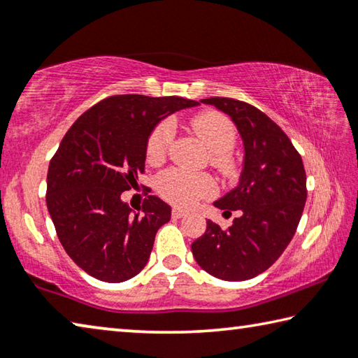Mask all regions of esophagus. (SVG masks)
<instances>
[{
    "mask_svg": "<svg viewBox=\"0 0 358 358\" xmlns=\"http://www.w3.org/2000/svg\"><path fill=\"white\" fill-rule=\"evenodd\" d=\"M186 215H187L186 211L181 210V208H173L172 210V217H175V220H180V217H183Z\"/></svg>",
    "mask_w": 358,
    "mask_h": 358,
    "instance_id": "esophagus-1",
    "label": "esophagus"
}]
</instances>
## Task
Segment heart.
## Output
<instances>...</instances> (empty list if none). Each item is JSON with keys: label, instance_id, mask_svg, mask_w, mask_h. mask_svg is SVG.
I'll list each match as a JSON object with an SVG mask.
<instances>
[{"label": "heart", "instance_id": "1", "mask_svg": "<svg viewBox=\"0 0 358 358\" xmlns=\"http://www.w3.org/2000/svg\"><path fill=\"white\" fill-rule=\"evenodd\" d=\"M191 128L211 148V164L230 173L235 169L232 150L237 143V129L226 115L202 112L191 120ZM175 137V124L171 118L161 120L150 131L145 143V155L151 164H159L167 157ZM156 189L161 197L180 207H187L199 199L211 197L217 186L208 173H192L183 169H169L156 178Z\"/></svg>", "mask_w": 358, "mask_h": 358}]
</instances>
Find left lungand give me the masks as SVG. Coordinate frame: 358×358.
<instances>
[{
  "instance_id": "obj_1",
  "label": "left lung",
  "mask_w": 358,
  "mask_h": 358,
  "mask_svg": "<svg viewBox=\"0 0 358 358\" xmlns=\"http://www.w3.org/2000/svg\"><path fill=\"white\" fill-rule=\"evenodd\" d=\"M202 102L237 124L245 167L238 186L215 202L240 216L226 230L208 220L191 250L207 273L224 281L251 280L276 262L295 235L306 202L305 167L286 132L259 108L220 96Z\"/></svg>"
}]
</instances>
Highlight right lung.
<instances>
[{
    "instance_id": "obj_1",
    "label": "right lung",
    "mask_w": 358,
    "mask_h": 358,
    "mask_svg": "<svg viewBox=\"0 0 358 358\" xmlns=\"http://www.w3.org/2000/svg\"><path fill=\"white\" fill-rule=\"evenodd\" d=\"M197 104L178 96H108L64 134L48 166L45 201L64 251L90 276L121 282L147 265L171 207L148 196L132 211L121 192L137 187L145 172V143L155 124Z\"/></svg>"
}]
</instances>
